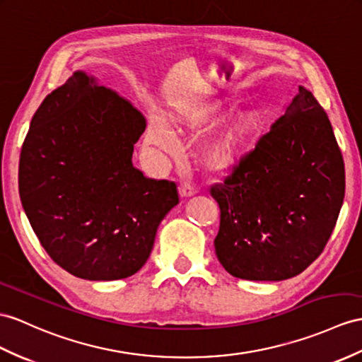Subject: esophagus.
Segmentation results:
<instances>
[{"label":"esophagus","instance_id":"34e87169","mask_svg":"<svg viewBox=\"0 0 362 362\" xmlns=\"http://www.w3.org/2000/svg\"><path fill=\"white\" fill-rule=\"evenodd\" d=\"M197 192H198V189H197V186H195V184H193L192 181L186 180V181L181 182V187H180L181 197L189 198V197H192V195H195Z\"/></svg>","mask_w":362,"mask_h":362}]
</instances>
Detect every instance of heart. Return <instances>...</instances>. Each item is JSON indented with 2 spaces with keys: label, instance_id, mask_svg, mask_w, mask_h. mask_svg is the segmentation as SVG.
<instances>
[{
  "label": "heart",
  "instance_id": "1",
  "mask_svg": "<svg viewBox=\"0 0 362 362\" xmlns=\"http://www.w3.org/2000/svg\"><path fill=\"white\" fill-rule=\"evenodd\" d=\"M218 107L214 104H206L202 107L192 110L190 113L173 118L178 122H186L190 126L209 124L218 117ZM255 135V121L249 113H240L230 118L219 134L210 141L206 147L204 160L210 169L226 170L235 165L247 151L250 141ZM148 139L153 144L167 148L172 143V134L161 117H155L148 127Z\"/></svg>",
  "mask_w": 362,
  "mask_h": 362
}]
</instances>
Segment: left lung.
<instances>
[{
  "mask_svg": "<svg viewBox=\"0 0 362 362\" xmlns=\"http://www.w3.org/2000/svg\"><path fill=\"white\" fill-rule=\"evenodd\" d=\"M344 192L346 170L330 121L299 87L283 117L210 189L219 206V262L241 279L299 275L330 240Z\"/></svg>",
  "mask_w": 362,
  "mask_h": 362,
  "instance_id": "8db88e82",
  "label": "left lung"
}]
</instances>
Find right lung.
<instances>
[{
	"label": "right lung",
	"instance_id": "obj_1",
	"mask_svg": "<svg viewBox=\"0 0 362 362\" xmlns=\"http://www.w3.org/2000/svg\"><path fill=\"white\" fill-rule=\"evenodd\" d=\"M144 129L134 105L83 72L33 115L20 156V198L44 250L78 278L134 275L180 202L173 181L147 178L132 163Z\"/></svg>",
	"mask_w": 362,
	"mask_h": 362
}]
</instances>
